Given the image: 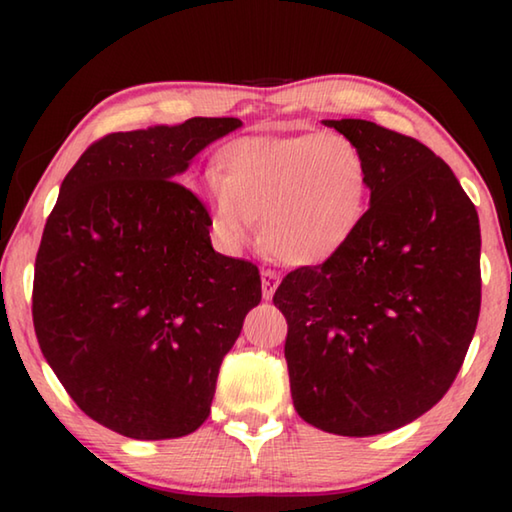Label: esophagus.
<instances>
[{
	"label": "esophagus",
	"mask_w": 512,
	"mask_h": 512,
	"mask_svg": "<svg viewBox=\"0 0 512 512\" xmlns=\"http://www.w3.org/2000/svg\"><path fill=\"white\" fill-rule=\"evenodd\" d=\"M277 284H280V275H277L275 271H262V296L264 300H271L273 293L277 289Z\"/></svg>",
	"instance_id": "1"
}]
</instances>
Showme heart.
Masks as SVG:
<instances>
[{
	"instance_id": "obj_1",
	"label": "heart",
	"mask_w": 512,
	"mask_h": 512,
	"mask_svg": "<svg viewBox=\"0 0 512 512\" xmlns=\"http://www.w3.org/2000/svg\"><path fill=\"white\" fill-rule=\"evenodd\" d=\"M203 203L219 244L237 253L259 237L287 264H318L348 244L368 207V167L336 133L255 135L223 146Z\"/></svg>"
}]
</instances>
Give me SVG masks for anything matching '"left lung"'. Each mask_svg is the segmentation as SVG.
I'll return each instance as SVG.
<instances>
[{
	"instance_id": "1",
	"label": "left lung",
	"mask_w": 512,
	"mask_h": 512,
	"mask_svg": "<svg viewBox=\"0 0 512 512\" xmlns=\"http://www.w3.org/2000/svg\"><path fill=\"white\" fill-rule=\"evenodd\" d=\"M357 144L370 205L323 264L291 271L273 302L287 318L291 397L305 422L377 436L449 391L481 309L479 216L454 171L413 137L366 119H325Z\"/></svg>"
}]
</instances>
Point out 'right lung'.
<instances>
[{"label": "right lung", "instance_id": "add662e5", "mask_svg": "<svg viewBox=\"0 0 512 512\" xmlns=\"http://www.w3.org/2000/svg\"><path fill=\"white\" fill-rule=\"evenodd\" d=\"M235 117L110 133L63 180L36 257L33 327L79 409L135 440L196 431L262 300L255 264L216 253L210 214L178 183Z\"/></svg>", "mask_w": 512, "mask_h": 512}]
</instances>
